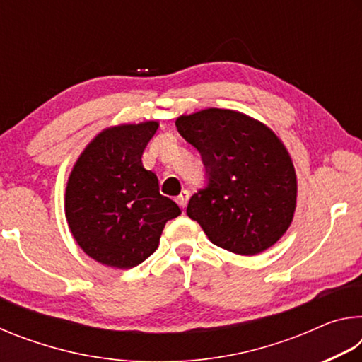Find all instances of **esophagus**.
Returning <instances> with one entry per match:
<instances>
[{
    "label": "esophagus",
    "instance_id": "34e87169",
    "mask_svg": "<svg viewBox=\"0 0 362 362\" xmlns=\"http://www.w3.org/2000/svg\"><path fill=\"white\" fill-rule=\"evenodd\" d=\"M188 199H189V192H188V189H183V192L179 196H177V203H179V206L182 207V209H185V207H187Z\"/></svg>",
    "mask_w": 362,
    "mask_h": 362
}]
</instances>
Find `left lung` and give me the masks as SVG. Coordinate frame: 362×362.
Here are the masks:
<instances>
[{"instance_id": "1", "label": "left lung", "mask_w": 362, "mask_h": 362, "mask_svg": "<svg viewBox=\"0 0 362 362\" xmlns=\"http://www.w3.org/2000/svg\"><path fill=\"white\" fill-rule=\"evenodd\" d=\"M175 126L206 168V185L189 198L187 216L230 252L272 247L289 228L297 199L296 170L276 134L222 108L180 116Z\"/></svg>"}]
</instances>
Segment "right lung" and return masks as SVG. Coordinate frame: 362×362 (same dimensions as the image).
I'll list each match as a JSON object with an SVG mask.
<instances>
[{
	"label": "right lung",
	"mask_w": 362,
	"mask_h": 362,
	"mask_svg": "<svg viewBox=\"0 0 362 362\" xmlns=\"http://www.w3.org/2000/svg\"><path fill=\"white\" fill-rule=\"evenodd\" d=\"M158 122L110 127L73 168L65 193L66 222L86 254L108 267L132 268L155 252L164 225L180 207L159 193L156 174L142 166Z\"/></svg>",
	"instance_id": "right-lung-1"
}]
</instances>
